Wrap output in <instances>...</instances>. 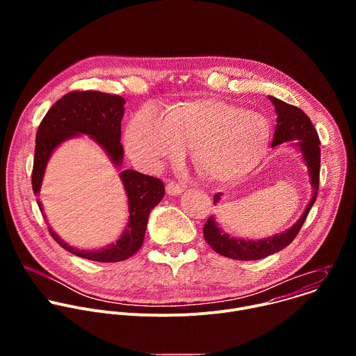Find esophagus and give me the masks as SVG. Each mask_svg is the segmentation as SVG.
<instances>
[{
  "label": "esophagus",
  "instance_id": "obj_1",
  "mask_svg": "<svg viewBox=\"0 0 356 356\" xmlns=\"http://www.w3.org/2000/svg\"><path fill=\"white\" fill-rule=\"evenodd\" d=\"M183 190H184V187H183L181 184L173 181V180L166 184V193H168L169 195H177V194H180Z\"/></svg>",
  "mask_w": 356,
  "mask_h": 356
}]
</instances>
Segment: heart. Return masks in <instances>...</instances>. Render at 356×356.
<instances>
[{"label":"heart","mask_w":356,"mask_h":356,"mask_svg":"<svg viewBox=\"0 0 356 356\" xmlns=\"http://www.w3.org/2000/svg\"><path fill=\"white\" fill-rule=\"evenodd\" d=\"M269 120L227 101L206 98L173 106L166 115L145 106L129 121L127 147L146 168L179 161L193 146L197 172L211 181H236L265 158Z\"/></svg>","instance_id":"b5f03b06"}]
</instances>
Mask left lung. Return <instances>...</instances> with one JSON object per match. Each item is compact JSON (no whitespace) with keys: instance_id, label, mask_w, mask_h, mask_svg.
<instances>
[{"instance_id":"left-lung-1","label":"left lung","mask_w":356,"mask_h":356,"mask_svg":"<svg viewBox=\"0 0 356 356\" xmlns=\"http://www.w3.org/2000/svg\"><path fill=\"white\" fill-rule=\"evenodd\" d=\"M269 99L275 106L276 114H277V124L276 131L273 136L272 146H276L279 143L293 140L297 143L298 149L301 150V155L304 162H306L309 168L310 175V183L313 186V198L310 204L306 207V211L302 213L300 220L287 231L277 234L272 238L261 239V241H243L234 236L227 235L224 231H221L214 221L213 217L207 220L202 228L204 232L206 242L217 252L220 255L235 259V261H257L266 258L273 253L284 249L289 243L293 242V239L297 236L298 231L301 229L304 221H306L310 209L313 207L318 184H320V161H321V150H320V138L318 134L312 124L310 118L302 113V110L284 103V101L269 95ZM221 197V193H217L214 195V202H217Z\"/></svg>"}]
</instances>
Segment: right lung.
Returning a JSON list of instances; mask_svg holds the SVG:
<instances>
[{
    "instance_id": "1",
    "label": "right lung",
    "mask_w": 356,
    "mask_h": 356,
    "mask_svg": "<svg viewBox=\"0 0 356 356\" xmlns=\"http://www.w3.org/2000/svg\"><path fill=\"white\" fill-rule=\"evenodd\" d=\"M124 104L125 99L120 95L94 90L70 91L56 101L43 117L36 132L32 169V188L35 195L40 191L44 168L55 147L77 134L90 135L98 145L103 146L115 166L121 165L124 149L120 140ZM120 176L127 190L129 206V220L122 236L115 243L103 249L81 250L69 246L52 228L47 227L49 234L63 249L76 257L106 264L125 261L139 250L143 243L149 213L163 198L165 184L158 177L142 175L131 169L121 172ZM38 204L42 211L40 202Z\"/></svg>"
}]
</instances>
